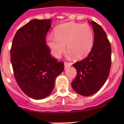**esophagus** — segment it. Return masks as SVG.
<instances>
[{
	"instance_id": "obj_1",
	"label": "esophagus",
	"mask_w": 124,
	"mask_h": 124,
	"mask_svg": "<svg viewBox=\"0 0 124 124\" xmlns=\"http://www.w3.org/2000/svg\"><path fill=\"white\" fill-rule=\"evenodd\" d=\"M71 66V63H67V62H65L64 63V67L65 69H67V68H69Z\"/></svg>"
}]
</instances>
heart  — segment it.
Listing matches in <instances>:
<instances>
[{"mask_svg": "<svg viewBox=\"0 0 124 124\" xmlns=\"http://www.w3.org/2000/svg\"><path fill=\"white\" fill-rule=\"evenodd\" d=\"M93 41V30L87 24H63L55 29L54 36L50 35L46 37V44L55 57L61 56L67 44L68 50L76 58H83L91 52Z\"/></svg>", "mask_w": 124, "mask_h": 124, "instance_id": "1", "label": "heart"}]
</instances>
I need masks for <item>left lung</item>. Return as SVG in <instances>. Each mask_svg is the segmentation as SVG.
I'll list each match as a JSON object with an SVG mask.
<instances>
[{
    "mask_svg": "<svg viewBox=\"0 0 124 124\" xmlns=\"http://www.w3.org/2000/svg\"><path fill=\"white\" fill-rule=\"evenodd\" d=\"M89 23L94 32L93 47L86 58L72 65L77 70V76L71 83L73 89L85 97L100 89L108 78L112 63V49L106 32L96 22Z\"/></svg>",
    "mask_w": 124,
    "mask_h": 124,
    "instance_id": "obj_1",
    "label": "left lung"
}]
</instances>
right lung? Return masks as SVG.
<instances>
[{
    "label": "right lung",
    "instance_id": "add662e5",
    "mask_svg": "<svg viewBox=\"0 0 124 124\" xmlns=\"http://www.w3.org/2000/svg\"><path fill=\"white\" fill-rule=\"evenodd\" d=\"M50 19H33L17 31L12 40L11 62L17 84L28 97L43 99L52 93L63 63L52 57L46 44Z\"/></svg>",
    "mask_w": 124,
    "mask_h": 124
}]
</instances>
